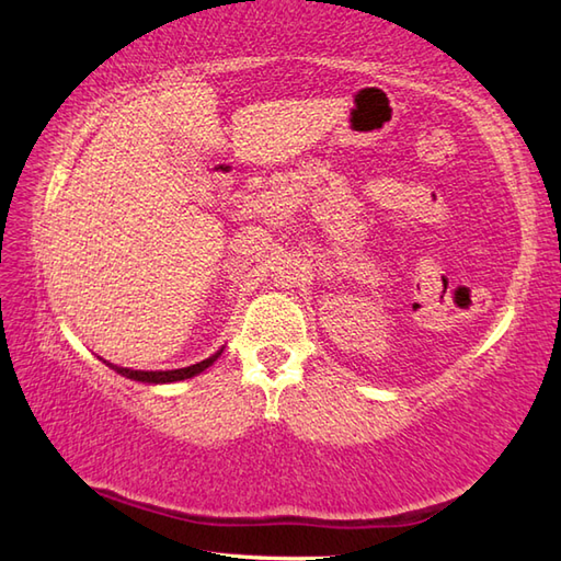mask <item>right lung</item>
<instances>
[{
	"label": "right lung",
	"mask_w": 561,
	"mask_h": 561,
	"mask_svg": "<svg viewBox=\"0 0 561 561\" xmlns=\"http://www.w3.org/2000/svg\"><path fill=\"white\" fill-rule=\"evenodd\" d=\"M221 352H224V347L219 352H214L205 362H197V364L185 366V368H173V371H133V368H125V366H115V364H108V366L121 376L141 380V383H173V380H185V378H193V376L202 374L207 366H211L219 359Z\"/></svg>",
	"instance_id": "obj_1"
}]
</instances>
